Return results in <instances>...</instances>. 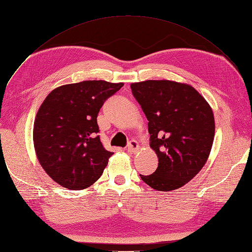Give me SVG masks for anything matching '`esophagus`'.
<instances>
[{
	"mask_svg": "<svg viewBox=\"0 0 252 252\" xmlns=\"http://www.w3.org/2000/svg\"><path fill=\"white\" fill-rule=\"evenodd\" d=\"M127 151L131 152V153H135L137 152L138 149H139V146H138V143L136 140H131L130 143L127 144Z\"/></svg>",
	"mask_w": 252,
	"mask_h": 252,
	"instance_id": "obj_1",
	"label": "esophagus"
}]
</instances>
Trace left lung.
Here are the masks:
<instances>
[{
  "label": "left lung",
  "instance_id": "8db88e82",
  "mask_svg": "<svg viewBox=\"0 0 252 252\" xmlns=\"http://www.w3.org/2000/svg\"><path fill=\"white\" fill-rule=\"evenodd\" d=\"M133 95L148 119L150 147L158 165L152 175H139L156 190L182 188L201 170L215 135L209 103L190 85L168 80L132 83Z\"/></svg>",
  "mask_w": 252,
  "mask_h": 252
}]
</instances>
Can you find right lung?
Instances as JSON below:
<instances>
[{"label": "right lung", "mask_w": 252, "mask_h": 252, "mask_svg": "<svg viewBox=\"0 0 252 252\" xmlns=\"http://www.w3.org/2000/svg\"><path fill=\"white\" fill-rule=\"evenodd\" d=\"M124 83L83 81L51 92L34 122L36 156L48 176L63 188L85 189L103 173L113 152L103 147L96 117Z\"/></svg>", "instance_id": "right-lung-1"}]
</instances>
